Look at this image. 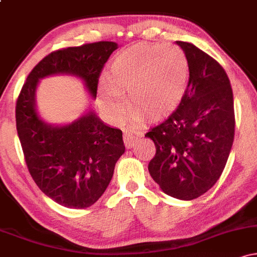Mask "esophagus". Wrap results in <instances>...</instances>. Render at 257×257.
Returning <instances> with one entry per match:
<instances>
[{
    "label": "esophagus",
    "instance_id": "esophagus-1",
    "mask_svg": "<svg viewBox=\"0 0 257 257\" xmlns=\"http://www.w3.org/2000/svg\"><path fill=\"white\" fill-rule=\"evenodd\" d=\"M143 137V133L134 131V129H125L124 134H123V139H124L125 147L131 149L132 146H134V144Z\"/></svg>",
    "mask_w": 257,
    "mask_h": 257
}]
</instances>
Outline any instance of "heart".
Masks as SVG:
<instances>
[{
  "mask_svg": "<svg viewBox=\"0 0 257 257\" xmlns=\"http://www.w3.org/2000/svg\"><path fill=\"white\" fill-rule=\"evenodd\" d=\"M108 83L100 87L104 110L114 118L126 112L138 119L159 120L170 116L184 99L190 81L185 52L174 44L139 43L114 57L107 70Z\"/></svg>",
  "mask_w": 257,
  "mask_h": 257,
  "instance_id": "b5f03b06",
  "label": "heart"
}]
</instances>
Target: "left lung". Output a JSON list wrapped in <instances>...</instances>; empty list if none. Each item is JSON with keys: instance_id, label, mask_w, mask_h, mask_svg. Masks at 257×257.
<instances>
[{"instance_id": "8db88e82", "label": "left lung", "mask_w": 257, "mask_h": 257, "mask_svg": "<svg viewBox=\"0 0 257 257\" xmlns=\"http://www.w3.org/2000/svg\"><path fill=\"white\" fill-rule=\"evenodd\" d=\"M190 64L184 99L161 124L146 133L156 145L149 172L164 193L192 200L219 180L234 139V106L228 76L192 43L176 41Z\"/></svg>"}]
</instances>
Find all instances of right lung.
Masks as SVG:
<instances>
[{"label":"right lung","mask_w":257,"mask_h":257,"mask_svg":"<svg viewBox=\"0 0 257 257\" xmlns=\"http://www.w3.org/2000/svg\"><path fill=\"white\" fill-rule=\"evenodd\" d=\"M116 49L117 43L101 41L52 52L29 73L18 96L17 132L29 172L46 196L66 208H88L102 196L124 153L122 131L106 125L94 111L70 124H48L36 110L38 81L77 76L95 99L100 73Z\"/></svg>","instance_id":"add662e5"}]
</instances>
